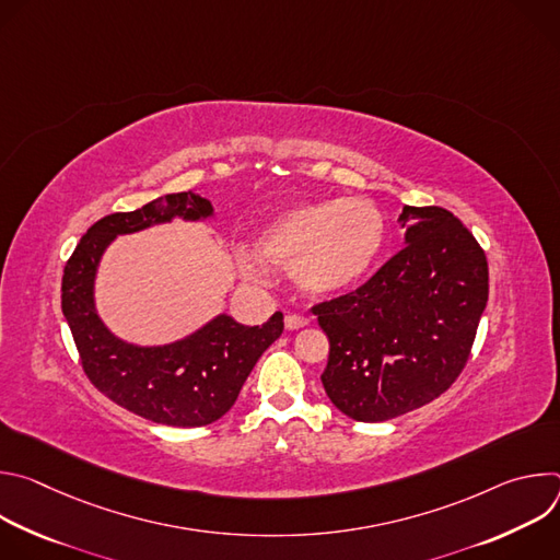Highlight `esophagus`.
I'll return each instance as SVG.
<instances>
[{"label": "esophagus", "instance_id": "esophagus-1", "mask_svg": "<svg viewBox=\"0 0 560 560\" xmlns=\"http://www.w3.org/2000/svg\"><path fill=\"white\" fill-rule=\"evenodd\" d=\"M310 324V318L303 314H285V328L288 330H299Z\"/></svg>", "mask_w": 560, "mask_h": 560}]
</instances>
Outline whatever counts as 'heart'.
<instances>
[{"label": "heart", "instance_id": "1", "mask_svg": "<svg viewBox=\"0 0 560 560\" xmlns=\"http://www.w3.org/2000/svg\"><path fill=\"white\" fill-rule=\"evenodd\" d=\"M385 242V217L370 199H316L285 208L257 236V255L272 268L290 270L307 292L330 294L359 281ZM248 277H259L242 259Z\"/></svg>", "mask_w": 560, "mask_h": 560}]
</instances>
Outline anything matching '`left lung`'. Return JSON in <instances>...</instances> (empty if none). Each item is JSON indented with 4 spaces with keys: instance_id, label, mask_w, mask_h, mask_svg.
<instances>
[{
    "instance_id": "left-lung-1",
    "label": "left lung",
    "mask_w": 560,
    "mask_h": 560,
    "mask_svg": "<svg viewBox=\"0 0 560 560\" xmlns=\"http://www.w3.org/2000/svg\"><path fill=\"white\" fill-rule=\"evenodd\" d=\"M406 246L363 285L312 305L330 341L322 383L350 419L378 423L458 378L488 303V257L445 208L406 206Z\"/></svg>"
}]
</instances>
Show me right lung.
I'll list each match as a JSON object with an SVG mask.
<instances>
[{"mask_svg":"<svg viewBox=\"0 0 560 560\" xmlns=\"http://www.w3.org/2000/svg\"><path fill=\"white\" fill-rule=\"evenodd\" d=\"M210 210L199 195L177 192L132 212L106 214L79 238L63 268L61 310L84 374L113 404L152 423L201 428L221 419L234 406L259 357L283 332L281 312L255 328L219 316L186 341L137 348L115 339L100 322L93 305V279L115 234L135 232L177 214L199 219Z\"/></svg>","mask_w":560,"mask_h":560,"instance_id":"1","label":"right lung"}]
</instances>
